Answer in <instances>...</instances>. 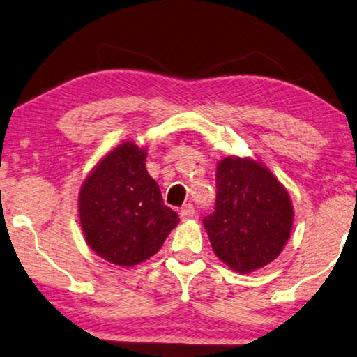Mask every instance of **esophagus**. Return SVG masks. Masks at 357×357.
<instances>
[{"label":"esophagus","mask_w":357,"mask_h":357,"mask_svg":"<svg viewBox=\"0 0 357 357\" xmlns=\"http://www.w3.org/2000/svg\"><path fill=\"white\" fill-rule=\"evenodd\" d=\"M180 217H182L183 221L195 218V217H196V210H195V207H192L191 204H185V206L182 207V210H180Z\"/></svg>","instance_id":"esophagus-1"}]
</instances>
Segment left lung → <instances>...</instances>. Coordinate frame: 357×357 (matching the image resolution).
Instances as JSON below:
<instances>
[{
    "mask_svg": "<svg viewBox=\"0 0 357 357\" xmlns=\"http://www.w3.org/2000/svg\"><path fill=\"white\" fill-rule=\"evenodd\" d=\"M288 191L261 162L227 156L217 166V204L202 220L215 255L232 271L271 264L293 227Z\"/></svg>",
    "mask_w": 357,
    "mask_h": 357,
    "instance_id": "obj_1",
    "label": "left lung"
}]
</instances>
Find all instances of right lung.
Masks as SVG:
<instances>
[{"label": "right lung", "instance_id": "right-lung-1", "mask_svg": "<svg viewBox=\"0 0 357 357\" xmlns=\"http://www.w3.org/2000/svg\"><path fill=\"white\" fill-rule=\"evenodd\" d=\"M147 150L120 144L93 169L79 192L82 231L90 248L115 266L132 267L160 251L178 215L165 206L145 169Z\"/></svg>", "mask_w": 357, "mask_h": 357}]
</instances>
